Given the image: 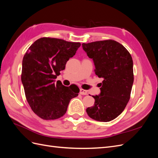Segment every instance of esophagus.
Masks as SVG:
<instances>
[{
	"label": "esophagus",
	"mask_w": 158,
	"mask_h": 158,
	"mask_svg": "<svg viewBox=\"0 0 158 158\" xmlns=\"http://www.w3.org/2000/svg\"><path fill=\"white\" fill-rule=\"evenodd\" d=\"M80 94L82 95H87L88 94V92L86 90L83 89H80Z\"/></svg>",
	"instance_id": "esophagus-1"
}]
</instances>
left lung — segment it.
<instances>
[{
	"label": "left lung",
	"mask_w": 158,
	"mask_h": 158,
	"mask_svg": "<svg viewBox=\"0 0 158 158\" xmlns=\"http://www.w3.org/2000/svg\"><path fill=\"white\" fill-rule=\"evenodd\" d=\"M82 48L94 60L95 74L103 78L101 93L92 95L94 106L88 107L86 112L95 121H111L124 111L130 99L134 82L132 56L114 40L83 44Z\"/></svg>",
	"instance_id": "1"
}]
</instances>
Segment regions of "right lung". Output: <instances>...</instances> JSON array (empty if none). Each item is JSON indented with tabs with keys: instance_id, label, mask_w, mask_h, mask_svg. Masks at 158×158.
I'll return each instance as SVG.
<instances>
[{
	"instance_id": "add662e5",
	"label": "right lung",
	"mask_w": 158,
	"mask_h": 158,
	"mask_svg": "<svg viewBox=\"0 0 158 158\" xmlns=\"http://www.w3.org/2000/svg\"><path fill=\"white\" fill-rule=\"evenodd\" d=\"M80 43L42 37L23 56L21 80L32 111L44 120H54L66 113L70 101L78 92L55 83L57 76L80 47Z\"/></svg>"
}]
</instances>
